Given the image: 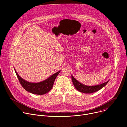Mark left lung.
<instances>
[{"instance_id": "left-lung-1", "label": "left lung", "mask_w": 127, "mask_h": 127, "mask_svg": "<svg viewBox=\"0 0 127 127\" xmlns=\"http://www.w3.org/2000/svg\"><path fill=\"white\" fill-rule=\"evenodd\" d=\"M71 78L72 82H73V85L75 88L78 90V91L84 94H92L97 92L98 90H100L104 86H105L106 85V84L108 82V81H109V80H108L107 81L103 83L97 85L88 86L83 84L79 82L72 75H71Z\"/></svg>"}]
</instances>
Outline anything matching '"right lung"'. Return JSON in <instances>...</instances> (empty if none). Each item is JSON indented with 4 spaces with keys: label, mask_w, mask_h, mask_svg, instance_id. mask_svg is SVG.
I'll return each mask as SVG.
<instances>
[{
    "label": "right lung",
    "mask_w": 127,
    "mask_h": 127,
    "mask_svg": "<svg viewBox=\"0 0 127 127\" xmlns=\"http://www.w3.org/2000/svg\"><path fill=\"white\" fill-rule=\"evenodd\" d=\"M14 69L20 83L24 88L30 93L38 95H43L50 91L53 87L56 78L60 72V70L45 80L39 82L34 83L30 82L25 80L18 74L14 68Z\"/></svg>",
    "instance_id": "obj_1"
}]
</instances>
